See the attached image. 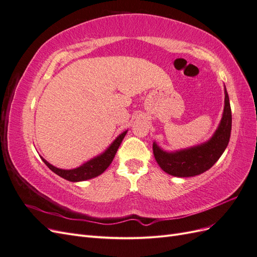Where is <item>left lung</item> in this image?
<instances>
[{"label":"left lung","mask_w":257,"mask_h":257,"mask_svg":"<svg viewBox=\"0 0 257 257\" xmlns=\"http://www.w3.org/2000/svg\"><path fill=\"white\" fill-rule=\"evenodd\" d=\"M231 131L229 97L225 89V106L220 125L205 144L176 152H166L153 143V154L160 167L175 177H193L211 168L226 149Z\"/></svg>","instance_id":"obj_1"}]
</instances>
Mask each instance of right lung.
Returning <instances> with one entry per match:
<instances>
[{
    "mask_svg": "<svg viewBox=\"0 0 257 257\" xmlns=\"http://www.w3.org/2000/svg\"><path fill=\"white\" fill-rule=\"evenodd\" d=\"M126 133L127 131L123 132L122 134H120L118 137H116L114 139V142L109 146V148H108L104 153H102L100 155H98V157L90 160L89 162L84 163V164H82L81 166L74 169H60L49 164V163L45 159L42 158V160L54 174H57L58 176L62 177L63 179H66L68 181L78 182V181L89 180V179L95 178L100 174H103L108 168V166L111 164L114 155L116 151H118V148L120 147L123 138L126 135Z\"/></svg>",
    "mask_w": 257,
    "mask_h": 257,
    "instance_id": "right-lung-1",
    "label": "right lung"
}]
</instances>
